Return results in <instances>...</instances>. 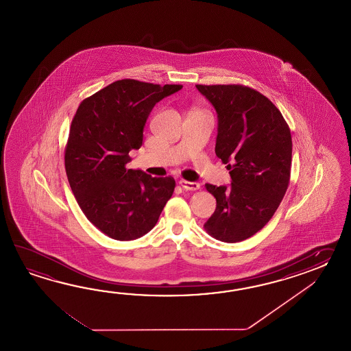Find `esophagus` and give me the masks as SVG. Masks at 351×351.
<instances>
[{"label": "esophagus", "mask_w": 351, "mask_h": 351, "mask_svg": "<svg viewBox=\"0 0 351 351\" xmlns=\"http://www.w3.org/2000/svg\"><path fill=\"white\" fill-rule=\"evenodd\" d=\"M179 184L180 186L183 188V189H186V191H197V189H199V183H195V182H188V180H180L179 182Z\"/></svg>", "instance_id": "1"}]
</instances>
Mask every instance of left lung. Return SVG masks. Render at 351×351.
I'll return each mask as SVG.
<instances>
[{"instance_id":"left-lung-1","label":"left lung","mask_w":351,"mask_h":351,"mask_svg":"<svg viewBox=\"0 0 351 351\" xmlns=\"http://www.w3.org/2000/svg\"><path fill=\"white\" fill-rule=\"evenodd\" d=\"M217 112L216 156L230 186L206 184L216 210L204 223L215 239L234 243L269 222L290 182L292 141L282 114L267 97L242 85H195Z\"/></svg>"}]
</instances>
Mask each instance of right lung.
<instances>
[{
	"mask_svg": "<svg viewBox=\"0 0 351 351\" xmlns=\"http://www.w3.org/2000/svg\"><path fill=\"white\" fill-rule=\"evenodd\" d=\"M182 85L118 80L79 105L65 150L69 184L84 215L106 236L132 241L156 226L172 197V177L127 169L129 152L142 147L154 105Z\"/></svg>",
	"mask_w": 351,
	"mask_h": 351,
	"instance_id": "1",
	"label": "right lung"
}]
</instances>
